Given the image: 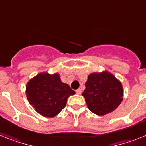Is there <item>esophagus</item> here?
Returning <instances> with one entry per match:
<instances>
[{
	"label": "esophagus",
	"mask_w": 146,
	"mask_h": 146,
	"mask_svg": "<svg viewBox=\"0 0 146 146\" xmlns=\"http://www.w3.org/2000/svg\"><path fill=\"white\" fill-rule=\"evenodd\" d=\"M76 94H78V95H80V94H82V90H81L80 89H78V90H76Z\"/></svg>",
	"instance_id": "1"
}]
</instances>
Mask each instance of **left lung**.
<instances>
[{"mask_svg":"<svg viewBox=\"0 0 146 146\" xmlns=\"http://www.w3.org/2000/svg\"><path fill=\"white\" fill-rule=\"evenodd\" d=\"M88 109L98 116L116 110L121 104L124 90L121 82L107 70L88 75L82 94Z\"/></svg>","mask_w":146,"mask_h":146,"instance_id":"1","label":"left lung"}]
</instances>
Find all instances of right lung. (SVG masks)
I'll return each instance as SVG.
<instances>
[{
  "label": "right lung",
  "mask_w": 146,
  "mask_h": 146,
  "mask_svg": "<svg viewBox=\"0 0 146 146\" xmlns=\"http://www.w3.org/2000/svg\"><path fill=\"white\" fill-rule=\"evenodd\" d=\"M76 93L62 82L58 73L41 72L28 81L26 95L29 104L43 117L52 118L65 107L67 99Z\"/></svg>",
  "instance_id": "right-lung-1"
}]
</instances>
